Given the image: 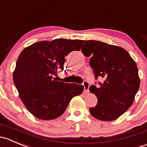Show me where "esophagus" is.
I'll return each mask as SVG.
<instances>
[{"mask_svg": "<svg viewBox=\"0 0 147 147\" xmlns=\"http://www.w3.org/2000/svg\"><path fill=\"white\" fill-rule=\"evenodd\" d=\"M83 85L84 86V92L86 93H88L89 92V86H90V83L88 81H84L83 83Z\"/></svg>", "mask_w": 147, "mask_h": 147, "instance_id": "obj_1", "label": "esophagus"}]
</instances>
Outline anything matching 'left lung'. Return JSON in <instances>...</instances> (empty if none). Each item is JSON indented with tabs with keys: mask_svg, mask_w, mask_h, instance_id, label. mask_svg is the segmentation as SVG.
<instances>
[{
	"mask_svg": "<svg viewBox=\"0 0 147 147\" xmlns=\"http://www.w3.org/2000/svg\"><path fill=\"white\" fill-rule=\"evenodd\" d=\"M82 52L91 56L89 64L95 79L103 78L99 86H90L89 90L98 98L90 113L95 118L112 121L125 113L131 104L140 85L135 61L125 49L100 41H85Z\"/></svg>",
	"mask_w": 147,
	"mask_h": 147,
	"instance_id": "obj_1",
	"label": "left lung"
}]
</instances>
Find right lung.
<instances>
[{"label": "right lung", "instance_id": "add662e5", "mask_svg": "<svg viewBox=\"0 0 147 147\" xmlns=\"http://www.w3.org/2000/svg\"><path fill=\"white\" fill-rule=\"evenodd\" d=\"M84 40L57 39L42 41L22 50L16 63L13 81L30 113L41 119H54L66 110L71 100L81 94L84 86L57 81L63 71L65 57L81 50Z\"/></svg>", "mask_w": 147, "mask_h": 147}]
</instances>
